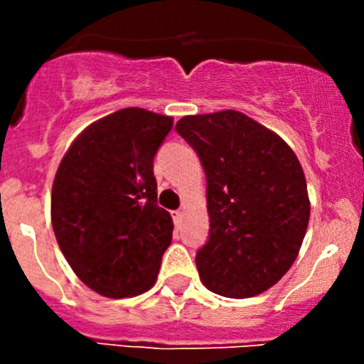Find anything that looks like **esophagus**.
Segmentation results:
<instances>
[{
    "label": "esophagus",
    "mask_w": 364,
    "mask_h": 364,
    "mask_svg": "<svg viewBox=\"0 0 364 364\" xmlns=\"http://www.w3.org/2000/svg\"><path fill=\"white\" fill-rule=\"evenodd\" d=\"M172 220H174L176 225H181V220H183L181 209H178V211H172Z\"/></svg>",
    "instance_id": "1"
}]
</instances>
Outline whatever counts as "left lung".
Segmentation results:
<instances>
[{
	"label": "left lung",
	"instance_id": "left-lung-1",
	"mask_svg": "<svg viewBox=\"0 0 364 364\" xmlns=\"http://www.w3.org/2000/svg\"><path fill=\"white\" fill-rule=\"evenodd\" d=\"M176 132L205 172L209 236L200 282L225 297L273 287L299 253L310 220L306 179L282 137L237 111L185 116Z\"/></svg>",
	"mask_w": 364,
	"mask_h": 364
}]
</instances>
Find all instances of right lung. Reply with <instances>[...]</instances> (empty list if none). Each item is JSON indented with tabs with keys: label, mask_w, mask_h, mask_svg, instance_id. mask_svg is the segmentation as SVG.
Listing matches in <instances>:
<instances>
[{
	"label": "right lung",
	"mask_w": 364,
	"mask_h": 364,
	"mask_svg": "<svg viewBox=\"0 0 364 364\" xmlns=\"http://www.w3.org/2000/svg\"><path fill=\"white\" fill-rule=\"evenodd\" d=\"M172 117L128 107L95 121L58 167L50 218L73 273L105 297L153 287L172 241V218L156 204L153 159Z\"/></svg>",
	"instance_id": "1"
}]
</instances>
